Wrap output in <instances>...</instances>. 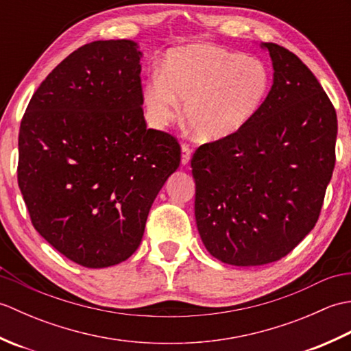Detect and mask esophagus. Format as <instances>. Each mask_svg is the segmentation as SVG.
<instances>
[{
  "label": "esophagus",
  "mask_w": 351,
  "mask_h": 351,
  "mask_svg": "<svg viewBox=\"0 0 351 351\" xmlns=\"http://www.w3.org/2000/svg\"><path fill=\"white\" fill-rule=\"evenodd\" d=\"M181 151H182V155H181V162L184 164H189L190 162V160H191V149H190V146L189 145H182V147H181Z\"/></svg>",
  "instance_id": "34e87169"
}]
</instances>
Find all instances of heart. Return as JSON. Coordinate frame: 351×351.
<instances>
[{"label":"heart","mask_w":351,"mask_h":351,"mask_svg":"<svg viewBox=\"0 0 351 351\" xmlns=\"http://www.w3.org/2000/svg\"><path fill=\"white\" fill-rule=\"evenodd\" d=\"M270 73L263 62L205 43L171 49L160 77L145 87L147 116L156 128L175 121L184 104L189 128L202 141L243 131L264 107Z\"/></svg>","instance_id":"b5f03b06"}]
</instances>
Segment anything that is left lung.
<instances>
[{"label":"left lung","mask_w":351,"mask_h":351,"mask_svg":"<svg viewBox=\"0 0 351 351\" xmlns=\"http://www.w3.org/2000/svg\"><path fill=\"white\" fill-rule=\"evenodd\" d=\"M261 48L274 71L264 107L191 158L199 235L214 258L237 267L279 261L314 229L335 167L337 111L322 84L293 52Z\"/></svg>","instance_id":"8db88e82"}]
</instances>
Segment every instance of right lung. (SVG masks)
I'll use <instances>...</instances> for the list:
<instances>
[{
  "instance_id": "obj_1",
  "label": "right lung",
  "mask_w": 351,
  "mask_h": 351,
  "mask_svg": "<svg viewBox=\"0 0 351 351\" xmlns=\"http://www.w3.org/2000/svg\"><path fill=\"white\" fill-rule=\"evenodd\" d=\"M140 58L132 40L84 45L45 78L21 122L18 184L33 226L87 268L138 249L181 162L175 137L146 128Z\"/></svg>"
}]
</instances>
